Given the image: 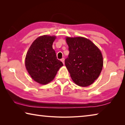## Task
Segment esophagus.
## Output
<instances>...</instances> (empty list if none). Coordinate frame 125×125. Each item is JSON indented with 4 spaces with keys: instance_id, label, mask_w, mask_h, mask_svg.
Masks as SVG:
<instances>
[{
    "instance_id": "obj_1",
    "label": "esophagus",
    "mask_w": 125,
    "mask_h": 125,
    "mask_svg": "<svg viewBox=\"0 0 125 125\" xmlns=\"http://www.w3.org/2000/svg\"><path fill=\"white\" fill-rule=\"evenodd\" d=\"M61 61H62V62L63 64H64V58H62L61 59Z\"/></svg>"
}]
</instances>
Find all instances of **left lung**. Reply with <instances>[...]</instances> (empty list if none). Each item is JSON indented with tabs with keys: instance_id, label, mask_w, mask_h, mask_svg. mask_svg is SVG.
Wrapping results in <instances>:
<instances>
[{
	"instance_id": "left-lung-1",
	"label": "left lung",
	"mask_w": 125,
	"mask_h": 125,
	"mask_svg": "<svg viewBox=\"0 0 125 125\" xmlns=\"http://www.w3.org/2000/svg\"><path fill=\"white\" fill-rule=\"evenodd\" d=\"M69 53L65 65L73 81L88 86L99 77L103 67L100 50L90 40L82 37H66Z\"/></svg>"
}]
</instances>
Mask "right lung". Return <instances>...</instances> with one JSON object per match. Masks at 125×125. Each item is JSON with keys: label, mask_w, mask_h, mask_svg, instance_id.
<instances>
[{"label": "right lung", "mask_w": 125, "mask_h": 125, "mask_svg": "<svg viewBox=\"0 0 125 125\" xmlns=\"http://www.w3.org/2000/svg\"><path fill=\"white\" fill-rule=\"evenodd\" d=\"M55 36L43 35L31 44L25 58V66L32 79L38 83L47 84L56 76L63 63L57 58L52 44Z\"/></svg>", "instance_id": "1"}]
</instances>
